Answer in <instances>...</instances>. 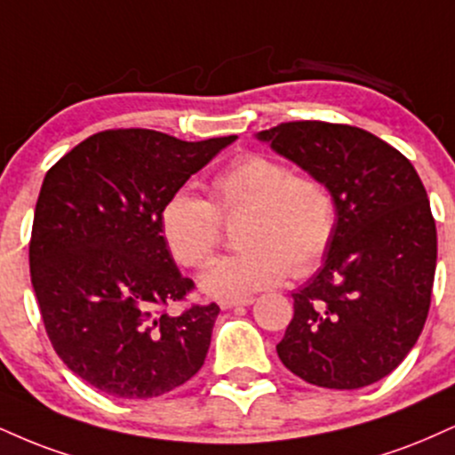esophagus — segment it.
Returning <instances> with one entry per match:
<instances>
[{
	"instance_id": "1",
	"label": "esophagus",
	"mask_w": 455,
	"mask_h": 455,
	"mask_svg": "<svg viewBox=\"0 0 455 455\" xmlns=\"http://www.w3.org/2000/svg\"><path fill=\"white\" fill-rule=\"evenodd\" d=\"M254 303V299H231V300H220L222 309H233V307H248V305Z\"/></svg>"
}]
</instances>
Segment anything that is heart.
<instances>
[{
  "instance_id": "heart-1",
  "label": "heart",
  "mask_w": 455,
  "mask_h": 455,
  "mask_svg": "<svg viewBox=\"0 0 455 455\" xmlns=\"http://www.w3.org/2000/svg\"><path fill=\"white\" fill-rule=\"evenodd\" d=\"M245 213L239 224L242 251L216 260L201 277L207 294L245 299L292 275L314 273L337 233L331 188L311 173H292L286 163L243 155L213 175L210 201L180 188L161 207V231L173 259L201 269L216 254L222 218Z\"/></svg>"
}]
</instances>
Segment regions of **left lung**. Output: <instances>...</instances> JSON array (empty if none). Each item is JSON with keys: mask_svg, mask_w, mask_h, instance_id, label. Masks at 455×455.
Returning a JSON list of instances; mask_svg holds the SVG:
<instances>
[{"mask_svg": "<svg viewBox=\"0 0 455 455\" xmlns=\"http://www.w3.org/2000/svg\"><path fill=\"white\" fill-rule=\"evenodd\" d=\"M259 138L320 178L337 204L335 242L292 294L277 355L307 384H375L411 352L428 317L436 227L424 184L396 148L352 124L292 120Z\"/></svg>", "mask_w": 455, "mask_h": 455, "instance_id": "left-lung-1", "label": "left lung"}]
</instances>
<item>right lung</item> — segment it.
<instances>
[{"instance_id": "right-lung-1", "label": "right lung", "mask_w": 455, "mask_h": 455, "mask_svg": "<svg viewBox=\"0 0 455 455\" xmlns=\"http://www.w3.org/2000/svg\"><path fill=\"white\" fill-rule=\"evenodd\" d=\"M235 140L109 129L48 169L31 228V283L54 352L100 392L155 398L204 366L220 307L167 311L195 282L175 267L161 207Z\"/></svg>"}]
</instances>
